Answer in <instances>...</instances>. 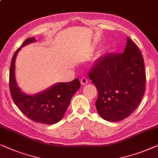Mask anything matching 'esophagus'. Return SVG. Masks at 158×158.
<instances>
[{
  "instance_id": "34e87169",
  "label": "esophagus",
  "mask_w": 158,
  "mask_h": 158,
  "mask_svg": "<svg viewBox=\"0 0 158 158\" xmlns=\"http://www.w3.org/2000/svg\"><path fill=\"white\" fill-rule=\"evenodd\" d=\"M80 82H81V85H85V84L88 83V79L85 78V77H82L81 80H80Z\"/></svg>"
}]
</instances>
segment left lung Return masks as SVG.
Wrapping results in <instances>:
<instances>
[{
  "instance_id": "8db88e82",
  "label": "left lung",
  "mask_w": 158,
  "mask_h": 158,
  "mask_svg": "<svg viewBox=\"0 0 158 158\" xmlns=\"http://www.w3.org/2000/svg\"><path fill=\"white\" fill-rule=\"evenodd\" d=\"M89 77L98 91L97 112L106 121L118 122L130 116L145 93L143 55L128 37L124 53L102 58Z\"/></svg>"
}]
</instances>
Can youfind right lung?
Segmentation results:
<instances>
[{"label": "right lung", "mask_w": 158, "mask_h": 158, "mask_svg": "<svg viewBox=\"0 0 158 158\" xmlns=\"http://www.w3.org/2000/svg\"><path fill=\"white\" fill-rule=\"evenodd\" d=\"M35 41L34 37L26 39L13 55L10 68V92L15 105L30 119L41 124H54L63 118L71 99L81 84L77 78L69 82L56 83L35 94L23 92L15 79V59L22 47Z\"/></svg>", "instance_id": "obj_1"}]
</instances>
